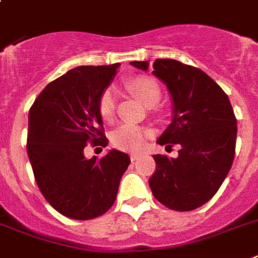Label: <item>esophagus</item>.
<instances>
[{
    "instance_id": "34e87169",
    "label": "esophagus",
    "mask_w": 258,
    "mask_h": 258,
    "mask_svg": "<svg viewBox=\"0 0 258 258\" xmlns=\"http://www.w3.org/2000/svg\"><path fill=\"white\" fill-rule=\"evenodd\" d=\"M136 159H138V155H136V154H131V160H133V162H135Z\"/></svg>"
}]
</instances>
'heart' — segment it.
Masks as SVG:
<instances>
[{
  "mask_svg": "<svg viewBox=\"0 0 258 258\" xmlns=\"http://www.w3.org/2000/svg\"><path fill=\"white\" fill-rule=\"evenodd\" d=\"M125 89L148 107L158 104L162 98V89L158 81L147 75H139L128 81L125 83ZM98 108L104 122H114L116 118V99H115V93L112 90L107 89L102 93L98 102ZM150 136L151 131L146 127L125 123L115 130L111 139L115 147L120 150L135 151L139 150Z\"/></svg>",
  "mask_w": 258,
  "mask_h": 258,
  "instance_id": "heart-1",
  "label": "heart"
}]
</instances>
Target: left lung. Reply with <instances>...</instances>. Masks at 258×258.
Listing matches in <instances>:
<instances>
[{
	"mask_svg": "<svg viewBox=\"0 0 258 258\" xmlns=\"http://www.w3.org/2000/svg\"><path fill=\"white\" fill-rule=\"evenodd\" d=\"M131 64L148 69V62ZM152 68L173 102L172 123L158 143L179 144L180 151L176 159L154 155L156 168L148 183L158 202L187 212L211 200L227 177L236 150L237 120L227 94L203 70L175 59H156Z\"/></svg>",
	"mask_w": 258,
	"mask_h": 258,
	"instance_id": "obj_1",
	"label": "left lung"
}]
</instances>
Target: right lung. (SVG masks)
<instances>
[{
  "instance_id": "add662e5",
  "label": "right lung",
  "mask_w": 258,
  "mask_h": 258,
  "mask_svg": "<svg viewBox=\"0 0 258 258\" xmlns=\"http://www.w3.org/2000/svg\"><path fill=\"white\" fill-rule=\"evenodd\" d=\"M119 64L81 66L50 82L29 110L27 155L41 194L55 211L74 220L102 216L112 207L131 163L112 150L85 158L89 144L106 146L98 102Z\"/></svg>"
}]
</instances>
